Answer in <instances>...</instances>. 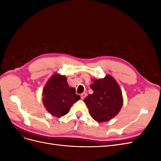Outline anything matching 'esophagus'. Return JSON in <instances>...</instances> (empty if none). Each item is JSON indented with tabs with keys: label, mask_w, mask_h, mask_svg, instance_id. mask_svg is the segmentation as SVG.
I'll return each mask as SVG.
<instances>
[{
	"label": "esophagus",
	"mask_w": 161,
	"mask_h": 161,
	"mask_svg": "<svg viewBox=\"0 0 161 161\" xmlns=\"http://www.w3.org/2000/svg\"><path fill=\"white\" fill-rule=\"evenodd\" d=\"M86 95H87V93L86 92H82V93L80 95V97H81V99H84L85 97H86Z\"/></svg>",
	"instance_id": "esophagus-1"
}]
</instances>
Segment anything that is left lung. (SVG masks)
Returning a JSON list of instances; mask_svg holds the SVG:
<instances>
[{
    "label": "left lung",
    "instance_id": "left-lung-1",
    "mask_svg": "<svg viewBox=\"0 0 161 161\" xmlns=\"http://www.w3.org/2000/svg\"><path fill=\"white\" fill-rule=\"evenodd\" d=\"M91 89L93 93L84 99L89 111L95 121H109L119 113L123 105V97L118 82L111 75L92 80Z\"/></svg>",
    "mask_w": 161,
    "mask_h": 161
}]
</instances>
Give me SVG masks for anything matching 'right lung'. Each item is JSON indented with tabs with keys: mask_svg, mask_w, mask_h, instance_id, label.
I'll use <instances>...</instances> for the list:
<instances>
[{
	"mask_svg": "<svg viewBox=\"0 0 161 161\" xmlns=\"http://www.w3.org/2000/svg\"><path fill=\"white\" fill-rule=\"evenodd\" d=\"M43 103L46 109L56 117L69 113L71 106L79 100L75 88L69 87L64 76L53 75L43 90Z\"/></svg>",
	"mask_w": 161,
	"mask_h": 161,
	"instance_id": "1",
	"label": "right lung"
}]
</instances>
